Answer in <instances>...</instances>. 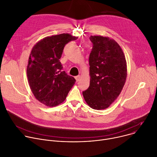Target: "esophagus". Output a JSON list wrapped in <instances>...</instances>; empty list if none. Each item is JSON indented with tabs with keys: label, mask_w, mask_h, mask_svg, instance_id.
<instances>
[{
	"label": "esophagus",
	"mask_w": 157,
	"mask_h": 157,
	"mask_svg": "<svg viewBox=\"0 0 157 157\" xmlns=\"http://www.w3.org/2000/svg\"><path fill=\"white\" fill-rule=\"evenodd\" d=\"M80 75H78V76H76L75 77V80H76V81L77 82H78L79 80H80Z\"/></svg>",
	"instance_id": "1"
}]
</instances>
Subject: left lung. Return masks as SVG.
<instances>
[{"label":"left lung","instance_id":"8db88e82","mask_svg":"<svg viewBox=\"0 0 157 157\" xmlns=\"http://www.w3.org/2000/svg\"><path fill=\"white\" fill-rule=\"evenodd\" d=\"M93 48L89 56L90 85L82 92L93 109H107L123 89L127 75L124 52L113 39L90 36Z\"/></svg>","mask_w":157,"mask_h":157}]
</instances>
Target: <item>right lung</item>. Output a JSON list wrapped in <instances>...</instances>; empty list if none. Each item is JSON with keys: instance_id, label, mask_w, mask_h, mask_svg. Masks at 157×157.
Segmentation results:
<instances>
[{"instance_id": "right-lung-1", "label": "right lung", "mask_w": 157, "mask_h": 157, "mask_svg": "<svg viewBox=\"0 0 157 157\" xmlns=\"http://www.w3.org/2000/svg\"><path fill=\"white\" fill-rule=\"evenodd\" d=\"M77 38L68 33L47 37L31 50L27 67L30 88L36 99L48 107L62 103L76 81L63 71L59 59L65 45Z\"/></svg>"}]
</instances>
